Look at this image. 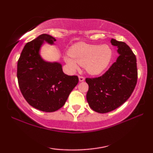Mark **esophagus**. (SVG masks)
<instances>
[{
    "mask_svg": "<svg viewBox=\"0 0 153 153\" xmlns=\"http://www.w3.org/2000/svg\"><path fill=\"white\" fill-rule=\"evenodd\" d=\"M79 80L81 82V81H83L85 80V78L82 76H79Z\"/></svg>",
    "mask_w": 153,
    "mask_h": 153,
    "instance_id": "34e87169",
    "label": "esophagus"
}]
</instances>
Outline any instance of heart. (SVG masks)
I'll return each mask as SVG.
<instances>
[{
  "mask_svg": "<svg viewBox=\"0 0 153 153\" xmlns=\"http://www.w3.org/2000/svg\"><path fill=\"white\" fill-rule=\"evenodd\" d=\"M70 55L65 57V61L73 70L79 69V65L85 67L92 75L101 74L111 61L113 51L110 47L77 43L70 49Z\"/></svg>",
  "mask_w": 153,
  "mask_h": 153,
  "instance_id": "1",
  "label": "heart"
}]
</instances>
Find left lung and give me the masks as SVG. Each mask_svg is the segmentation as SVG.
Returning <instances> with one entry per match:
<instances>
[{
	"instance_id": "1",
	"label": "left lung",
	"mask_w": 153,
	"mask_h": 153,
	"mask_svg": "<svg viewBox=\"0 0 153 153\" xmlns=\"http://www.w3.org/2000/svg\"><path fill=\"white\" fill-rule=\"evenodd\" d=\"M118 47L116 61L101 76L86 78L89 88L86 99L95 111L105 114L125 103L133 93L137 83V58L126 43L111 40Z\"/></svg>"
}]
</instances>
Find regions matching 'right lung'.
Instances as JSON below:
<instances>
[{"mask_svg": "<svg viewBox=\"0 0 153 153\" xmlns=\"http://www.w3.org/2000/svg\"><path fill=\"white\" fill-rule=\"evenodd\" d=\"M45 41L53 45L56 39L42 34L26 43L18 60L16 75L26 102L42 111L53 112L64 105L79 78L65 74L58 62L41 58L39 51Z\"/></svg>", "mask_w": 153, "mask_h": 153, "instance_id": "obj_1", "label": "right lung"}]
</instances>
